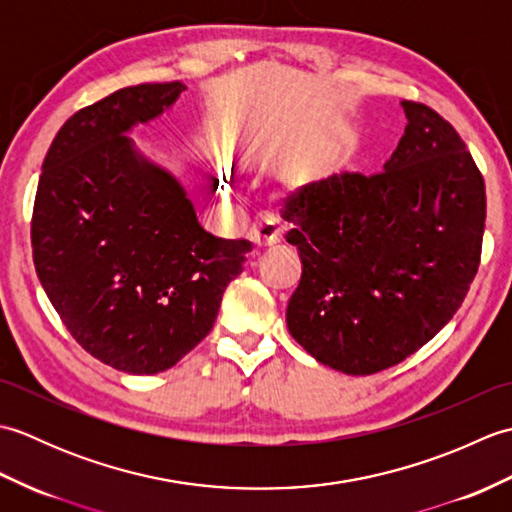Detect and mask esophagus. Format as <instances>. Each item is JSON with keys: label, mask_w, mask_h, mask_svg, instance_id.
Listing matches in <instances>:
<instances>
[{"label": "esophagus", "mask_w": 512, "mask_h": 512, "mask_svg": "<svg viewBox=\"0 0 512 512\" xmlns=\"http://www.w3.org/2000/svg\"><path fill=\"white\" fill-rule=\"evenodd\" d=\"M248 239H250V244H253V255H259L268 248H275L281 242V231L273 222L255 224L253 228H250Z\"/></svg>", "instance_id": "34e87169"}]
</instances>
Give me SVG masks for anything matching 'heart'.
I'll use <instances>...</instances> for the list:
<instances>
[{
  "label": "heart",
  "instance_id": "heart-1",
  "mask_svg": "<svg viewBox=\"0 0 512 512\" xmlns=\"http://www.w3.org/2000/svg\"><path fill=\"white\" fill-rule=\"evenodd\" d=\"M226 191L231 193V195H235V187H233V182H228V187H226Z\"/></svg>",
  "mask_w": 512,
  "mask_h": 512
}]
</instances>
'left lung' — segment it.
Instances as JSON below:
<instances>
[{
  "instance_id": "1",
  "label": "left lung",
  "mask_w": 512,
  "mask_h": 512,
  "mask_svg": "<svg viewBox=\"0 0 512 512\" xmlns=\"http://www.w3.org/2000/svg\"><path fill=\"white\" fill-rule=\"evenodd\" d=\"M407 127L374 176L310 182L281 217L301 257L286 323L336 372L398 365L458 312L480 266L486 189L453 125L402 101Z\"/></svg>"
}]
</instances>
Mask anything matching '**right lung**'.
Segmentation results:
<instances>
[{"mask_svg":"<svg viewBox=\"0 0 512 512\" xmlns=\"http://www.w3.org/2000/svg\"><path fill=\"white\" fill-rule=\"evenodd\" d=\"M187 90L123 88L70 116L43 160L32 257L85 352L125 374H158L211 332L250 242L206 233L182 184L127 136Z\"/></svg>","mask_w":512,"mask_h":512,"instance_id":"obj_1","label":"right lung"}]
</instances>
